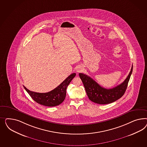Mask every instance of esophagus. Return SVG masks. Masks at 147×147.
<instances>
[{
	"label": "esophagus",
	"mask_w": 147,
	"mask_h": 147,
	"mask_svg": "<svg viewBox=\"0 0 147 147\" xmlns=\"http://www.w3.org/2000/svg\"><path fill=\"white\" fill-rule=\"evenodd\" d=\"M81 71H82V67L81 66H79L76 68V71L77 72H80Z\"/></svg>",
	"instance_id": "esophagus-1"
}]
</instances>
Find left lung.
I'll return each instance as SVG.
<instances>
[{"label":"left lung","mask_w":147,"mask_h":147,"mask_svg":"<svg viewBox=\"0 0 147 147\" xmlns=\"http://www.w3.org/2000/svg\"><path fill=\"white\" fill-rule=\"evenodd\" d=\"M132 71L133 65L129 75L125 81L120 85L111 89L101 87L90 76L83 73H79V76L89 100L96 103L106 105L115 101L124 95Z\"/></svg>","instance_id":"left-lung-1"}]
</instances>
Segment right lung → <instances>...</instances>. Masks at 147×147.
I'll list each match as a JSON object with an SVG mask.
<instances>
[{
  "instance_id": "right-lung-1",
  "label": "right lung",
  "mask_w": 147,
  "mask_h": 147,
  "mask_svg": "<svg viewBox=\"0 0 147 147\" xmlns=\"http://www.w3.org/2000/svg\"><path fill=\"white\" fill-rule=\"evenodd\" d=\"M76 76V73L71 74L57 87L47 93H36L30 91L25 86L24 87L36 102L45 106L54 107L59 105L64 101L66 95L67 86Z\"/></svg>"
}]
</instances>
